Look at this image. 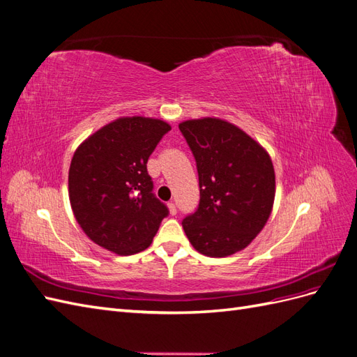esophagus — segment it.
Listing matches in <instances>:
<instances>
[{
  "instance_id": "34e87169",
  "label": "esophagus",
  "mask_w": 357,
  "mask_h": 357,
  "mask_svg": "<svg viewBox=\"0 0 357 357\" xmlns=\"http://www.w3.org/2000/svg\"><path fill=\"white\" fill-rule=\"evenodd\" d=\"M168 210H169V213H171L172 215L177 214V205H176L174 201H169V202H168Z\"/></svg>"
}]
</instances>
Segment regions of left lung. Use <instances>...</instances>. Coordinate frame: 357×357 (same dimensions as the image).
<instances>
[{"instance_id": "obj_1", "label": "left lung", "mask_w": 357, "mask_h": 357, "mask_svg": "<svg viewBox=\"0 0 357 357\" xmlns=\"http://www.w3.org/2000/svg\"><path fill=\"white\" fill-rule=\"evenodd\" d=\"M178 128L199 177L198 210L181 222L190 244L210 257L244 250L273 211L271 156L241 128L219 117L190 119Z\"/></svg>"}]
</instances>
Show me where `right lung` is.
<instances>
[{"label": "right lung", "instance_id": "1", "mask_svg": "<svg viewBox=\"0 0 357 357\" xmlns=\"http://www.w3.org/2000/svg\"><path fill=\"white\" fill-rule=\"evenodd\" d=\"M169 129L160 119L123 116L75 149L68 171L71 208L83 232L105 250L143 252L168 214L152 193L147 160Z\"/></svg>", "mask_w": 357, "mask_h": 357}]
</instances>
